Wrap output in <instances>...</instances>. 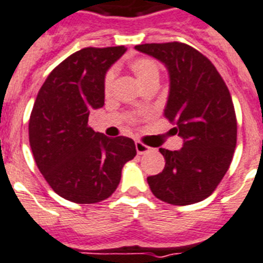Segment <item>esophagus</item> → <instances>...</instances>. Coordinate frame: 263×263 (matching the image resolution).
Instances as JSON below:
<instances>
[{"instance_id": "34e87169", "label": "esophagus", "mask_w": 263, "mask_h": 263, "mask_svg": "<svg viewBox=\"0 0 263 263\" xmlns=\"http://www.w3.org/2000/svg\"><path fill=\"white\" fill-rule=\"evenodd\" d=\"M135 147H136V152H138L139 155H144L151 151V147L143 144L141 141H136V143H135Z\"/></svg>"}]
</instances>
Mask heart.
<instances>
[{
	"mask_svg": "<svg viewBox=\"0 0 263 263\" xmlns=\"http://www.w3.org/2000/svg\"><path fill=\"white\" fill-rule=\"evenodd\" d=\"M129 67L134 71V74L136 75V78L144 86L154 83V82H159L160 65L154 58H148V57L136 58L129 62ZM114 79H115V70L111 68V70L107 71L106 77H104V90L107 92L112 88Z\"/></svg>",
	"mask_w": 263,
	"mask_h": 263,
	"instance_id": "b5f03b06",
	"label": "heart"
}]
</instances>
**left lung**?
Instances as JSON below:
<instances>
[{
    "label": "left lung",
    "instance_id": "8db88e82",
    "mask_svg": "<svg viewBox=\"0 0 263 263\" xmlns=\"http://www.w3.org/2000/svg\"><path fill=\"white\" fill-rule=\"evenodd\" d=\"M135 49L156 58L168 70L164 116L184 140L179 151L160 148L165 166L148 177V185L168 204L200 202L220 184L236 148L237 120L229 90L213 63L189 45L144 43Z\"/></svg>",
    "mask_w": 263,
    "mask_h": 263
}]
</instances>
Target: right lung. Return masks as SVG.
Returning a JSON list of instances; mask_svg holds the SVG:
<instances>
[{
    "label": "right lung",
    "mask_w": 263,
    "mask_h": 263,
    "mask_svg": "<svg viewBox=\"0 0 263 263\" xmlns=\"http://www.w3.org/2000/svg\"><path fill=\"white\" fill-rule=\"evenodd\" d=\"M124 46L86 47L59 63L36 95L29 141L36 166L61 197L95 204L118 188L124 164L136 156L132 139L107 138L88 127L104 106V77Z\"/></svg>",
    "instance_id": "right-lung-1"
}]
</instances>
